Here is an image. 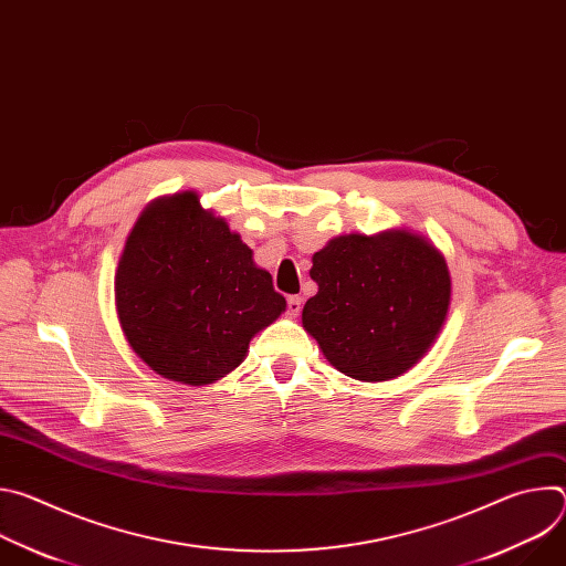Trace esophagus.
<instances>
[{
	"label": "esophagus",
	"instance_id": "34e87169",
	"mask_svg": "<svg viewBox=\"0 0 566 566\" xmlns=\"http://www.w3.org/2000/svg\"><path fill=\"white\" fill-rule=\"evenodd\" d=\"M286 311H289V315H300V311H302V297L300 295H291L289 300H286Z\"/></svg>",
	"mask_w": 566,
	"mask_h": 566
}]
</instances>
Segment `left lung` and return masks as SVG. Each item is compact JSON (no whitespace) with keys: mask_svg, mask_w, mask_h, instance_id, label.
<instances>
[{"mask_svg":"<svg viewBox=\"0 0 566 566\" xmlns=\"http://www.w3.org/2000/svg\"><path fill=\"white\" fill-rule=\"evenodd\" d=\"M317 293L302 325L322 354L356 380L408 371L434 343L450 304L441 253L419 234L336 237L313 255Z\"/></svg>","mask_w":566,"mask_h":566,"instance_id":"8db88e82","label":"left lung"}]
</instances>
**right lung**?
<instances>
[{"mask_svg":"<svg viewBox=\"0 0 566 566\" xmlns=\"http://www.w3.org/2000/svg\"><path fill=\"white\" fill-rule=\"evenodd\" d=\"M284 306L253 251L192 192L151 203L127 237L116 271L120 327L160 376L221 378Z\"/></svg>","mask_w":566,"mask_h":566,"instance_id":"1","label":"right lung"}]
</instances>
